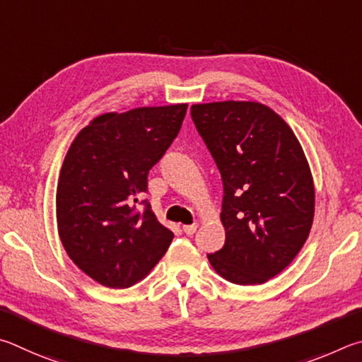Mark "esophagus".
I'll return each mask as SVG.
<instances>
[{"instance_id":"esophagus-1","label":"esophagus","mask_w":362,"mask_h":362,"mask_svg":"<svg viewBox=\"0 0 362 362\" xmlns=\"http://www.w3.org/2000/svg\"><path fill=\"white\" fill-rule=\"evenodd\" d=\"M195 230H197V224H189V226H182V232L186 235H194Z\"/></svg>"}]
</instances>
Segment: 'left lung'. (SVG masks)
Segmentation results:
<instances>
[{
	"label": "left lung",
	"instance_id": "left-lung-1",
	"mask_svg": "<svg viewBox=\"0 0 362 362\" xmlns=\"http://www.w3.org/2000/svg\"><path fill=\"white\" fill-rule=\"evenodd\" d=\"M224 187L226 243L208 261L227 281L261 284L293 262L312 229L315 187L289 125L256 101L191 106Z\"/></svg>",
	"mask_w": 362,
	"mask_h": 362
}]
</instances>
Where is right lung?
Segmentation results:
<instances>
[{
  "instance_id": "right-lung-1",
  "label": "right lung",
  "mask_w": 362,
  "mask_h": 362,
  "mask_svg": "<svg viewBox=\"0 0 362 362\" xmlns=\"http://www.w3.org/2000/svg\"><path fill=\"white\" fill-rule=\"evenodd\" d=\"M186 111L187 105H170L107 112L69 146L57 187L59 235L69 259L103 286L143 280L173 240L141 199Z\"/></svg>"
}]
</instances>
